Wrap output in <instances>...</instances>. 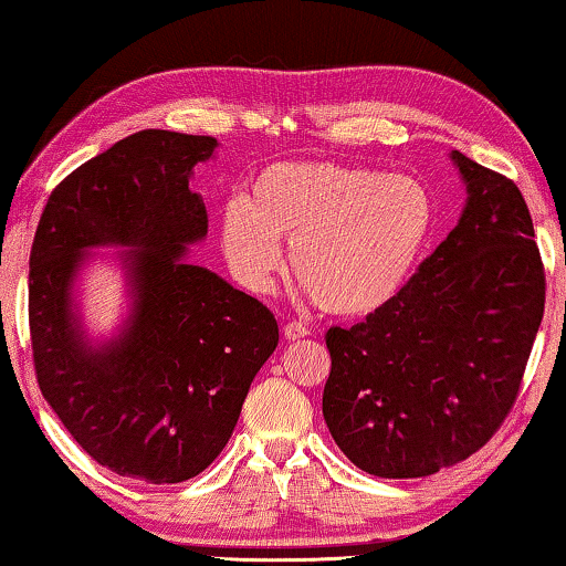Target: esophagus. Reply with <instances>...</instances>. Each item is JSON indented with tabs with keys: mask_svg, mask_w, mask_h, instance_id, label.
Listing matches in <instances>:
<instances>
[{
	"mask_svg": "<svg viewBox=\"0 0 566 566\" xmlns=\"http://www.w3.org/2000/svg\"><path fill=\"white\" fill-rule=\"evenodd\" d=\"M308 335V327L306 324H301V322H289L283 327V337L285 339H301V337H306Z\"/></svg>",
	"mask_w": 566,
	"mask_h": 566,
	"instance_id": "34e87169",
	"label": "esophagus"
}]
</instances>
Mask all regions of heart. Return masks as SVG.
Wrapping results in <instances>:
<instances>
[{
    "instance_id": "b5f03b06",
    "label": "heart",
    "mask_w": 566,
    "mask_h": 566,
    "mask_svg": "<svg viewBox=\"0 0 566 566\" xmlns=\"http://www.w3.org/2000/svg\"><path fill=\"white\" fill-rule=\"evenodd\" d=\"M436 231V200L420 180L335 161H277L260 169L247 198L219 211L227 265L252 293L283 270L324 312L366 316L412 277Z\"/></svg>"
}]
</instances>
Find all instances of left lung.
Returning a JSON list of instances; mask_svg holds the SVG:
<instances>
[{"mask_svg":"<svg viewBox=\"0 0 566 566\" xmlns=\"http://www.w3.org/2000/svg\"><path fill=\"white\" fill-rule=\"evenodd\" d=\"M467 203L451 234L384 308L332 327L324 422L355 467L430 476L505 420L544 316L528 206L507 177L451 151Z\"/></svg>","mask_w":566,"mask_h":566,"instance_id":"obj_1","label":"left lung"}]
</instances>
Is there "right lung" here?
I'll return each mask as SVG.
<instances>
[{"label":"right lung","mask_w":566,"mask_h":566,"mask_svg":"<svg viewBox=\"0 0 566 566\" xmlns=\"http://www.w3.org/2000/svg\"><path fill=\"white\" fill-rule=\"evenodd\" d=\"M216 149L213 136L175 130L123 138L51 192L30 252V339L45 401L99 467L149 484L211 467L277 347L268 306L185 260L208 234L192 169ZM97 256L127 283V312L99 338L78 296Z\"/></svg>","instance_id":"1"}]
</instances>
